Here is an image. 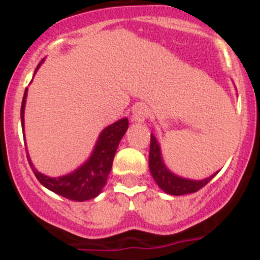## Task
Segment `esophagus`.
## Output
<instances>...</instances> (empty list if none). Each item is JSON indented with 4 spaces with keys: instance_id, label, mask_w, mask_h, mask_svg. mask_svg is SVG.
<instances>
[{
    "instance_id": "esophagus-1",
    "label": "esophagus",
    "mask_w": 260,
    "mask_h": 260,
    "mask_svg": "<svg viewBox=\"0 0 260 260\" xmlns=\"http://www.w3.org/2000/svg\"><path fill=\"white\" fill-rule=\"evenodd\" d=\"M147 117H148V107L147 105L137 104L133 108L132 119L134 122H143Z\"/></svg>"
}]
</instances>
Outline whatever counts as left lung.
Returning a JSON list of instances; mask_svg holds the SVG:
<instances>
[{
    "instance_id": "1",
    "label": "left lung",
    "mask_w": 260,
    "mask_h": 260,
    "mask_svg": "<svg viewBox=\"0 0 260 260\" xmlns=\"http://www.w3.org/2000/svg\"><path fill=\"white\" fill-rule=\"evenodd\" d=\"M150 171L158 187L162 191L171 195H185L197 192L215 177V174H213L206 180L192 181L174 176L173 173L168 171L167 167L162 162L160 147H158L156 138L152 134H151L150 142Z\"/></svg>"
}]
</instances>
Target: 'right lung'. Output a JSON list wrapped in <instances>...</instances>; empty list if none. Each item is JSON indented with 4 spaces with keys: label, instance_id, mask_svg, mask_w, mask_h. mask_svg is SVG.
<instances>
[{
    "label": "right lung",
    "instance_id": "obj_1",
    "mask_svg": "<svg viewBox=\"0 0 260 260\" xmlns=\"http://www.w3.org/2000/svg\"><path fill=\"white\" fill-rule=\"evenodd\" d=\"M39 66H40V63H39ZM26 96L27 88L24 91V95H23L22 107H20L22 126L23 117H24ZM127 127V118L119 119V121L114 122L113 125L105 127L102 132V134H100V137H99L95 150H93L91 157L88 158V161L84 165H82L75 172L68 174V176L58 177V178H52V177L44 176V174L39 173L34 168L28 155H27V158H28L29 165H31L34 174L36 176L39 182L43 186H45L47 189H49L50 191L56 192V194L61 195L63 198L70 199V201H88V199L98 197L102 192V189L104 187L105 183H107V178L110 173V169H112L117 147H118L119 141L125 135Z\"/></svg>",
    "mask_w": 260,
    "mask_h": 260
}]
</instances>
